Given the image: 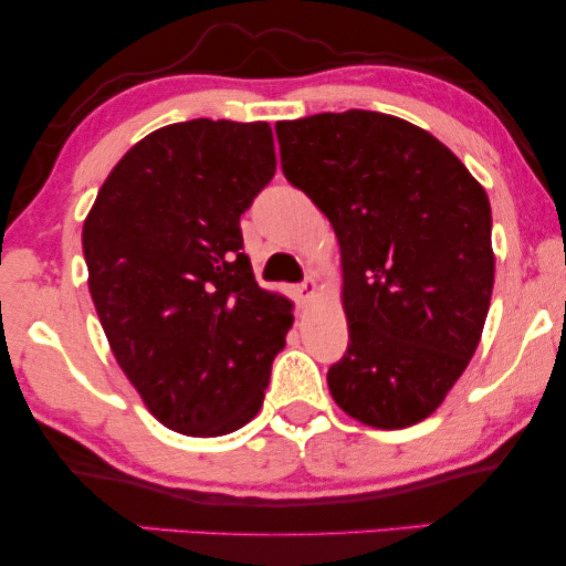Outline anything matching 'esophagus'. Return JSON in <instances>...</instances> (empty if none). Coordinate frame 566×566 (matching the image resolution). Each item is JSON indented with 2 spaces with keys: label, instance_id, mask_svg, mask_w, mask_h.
<instances>
[{
  "label": "esophagus",
  "instance_id": "obj_1",
  "mask_svg": "<svg viewBox=\"0 0 566 566\" xmlns=\"http://www.w3.org/2000/svg\"><path fill=\"white\" fill-rule=\"evenodd\" d=\"M314 293H316V281H314V277H306L304 283L296 285V298L301 301V304H306L308 298H314Z\"/></svg>",
  "mask_w": 566,
  "mask_h": 566
}]
</instances>
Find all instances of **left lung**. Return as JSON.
I'll list each match as a JSON object with an SVG mask.
<instances>
[{"mask_svg":"<svg viewBox=\"0 0 566 566\" xmlns=\"http://www.w3.org/2000/svg\"><path fill=\"white\" fill-rule=\"evenodd\" d=\"M285 180L327 216L350 343L329 368L339 409L399 430L436 412L490 312V198L428 130L370 111L275 126Z\"/></svg>","mask_w":566,"mask_h":566,"instance_id":"1","label":"left lung"}]
</instances>
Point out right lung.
<instances>
[{
  "label": "right lung",
  "mask_w": 566,
  "mask_h": 566,
  "mask_svg": "<svg viewBox=\"0 0 566 566\" xmlns=\"http://www.w3.org/2000/svg\"><path fill=\"white\" fill-rule=\"evenodd\" d=\"M273 175L268 123H172L130 146L84 221L115 360L182 436H227L260 412L293 324L291 301L254 281L239 229Z\"/></svg>",
  "instance_id": "obj_1"
}]
</instances>
